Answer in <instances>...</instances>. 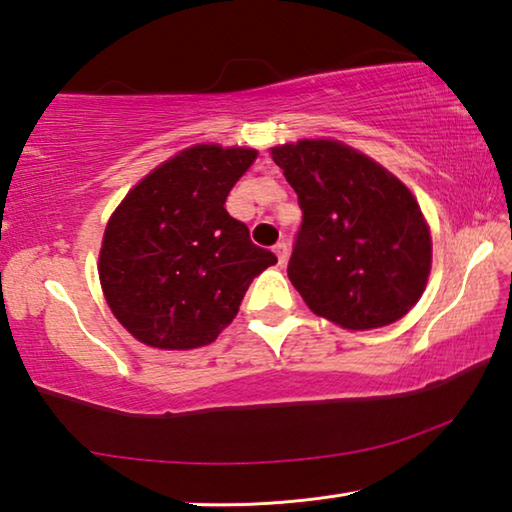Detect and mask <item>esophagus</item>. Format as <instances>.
<instances>
[{
    "mask_svg": "<svg viewBox=\"0 0 512 512\" xmlns=\"http://www.w3.org/2000/svg\"><path fill=\"white\" fill-rule=\"evenodd\" d=\"M275 255H277V262H280V266L287 264V257H289V246L284 244V241H280V244H275Z\"/></svg>",
    "mask_w": 512,
    "mask_h": 512,
    "instance_id": "obj_1",
    "label": "esophagus"
}]
</instances>
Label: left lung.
I'll use <instances>...</instances> for the list:
<instances>
[{"mask_svg":"<svg viewBox=\"0 0 512 512\" xmlns=\"http://www.w3.org/2000/svg\"><path fill=\"white\" fill-rule=\"evenodd\" d=\"M271 153L302 210L287 273L309 309L345 329L400 320L431 268L429 228L413 194L339 142L302 140Z\"/></svg>","mask_w":512,"mask_h":512,"instance_id":"obj_1","label":"left lung"}]
</instances>
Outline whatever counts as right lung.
Instances as JSON below:
<instances>
[{
  "instance_id": "right-lung-1",
  "label": "right lung",
  "mask_w": 512,
  "mask_h": 512,
  "mask_svg": "<svg viewBox=\"0 0 512 512\" xmlns=\"http://www.w3.org/2000/svg\"><path fill=\"white\" fill-rule=\"evenodd\" d=\"M257 153L198 144L151 171L110 216L99 255L112 314L162 350L212 343L250 282L277 262L225 198Z\"/></svg>"
}]
</instances>
